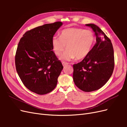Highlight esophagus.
Wrapping results in <instances>:
<instances>
[{
    "instance_id": "obj_1",
    "label": "esophagus",
    "mask_w": 127,
    "mask_h": 127,
    "mask_svg": "<svg viewBox=\"0 0 127 127\" xmlns=\"http://www.w3.org/2000/svg\"><path fill=\"white\" fill-rule=\"evenodd\" d=\"M63 66L64 67H65V66H67V65L68 64V63H65V62H63Z\"/></svg>"
}]
</instances>
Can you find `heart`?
<instances>
[{"label": "heart", "mask_w": 127, "mask_h": 127, "mask_svg": "<svg viewBox=\"0 0 127 127\" xmlns=\"http://www.w3.org/2000/svg\"><path fill=\"white\" fill-rule=\"evenodd\" d=\"M94 39V33L90 30L69 28L62 31L60 37H53L52 45L57 56L61 54L66 46L67 50L61 56V59L70 60L76 58L80 60L89 54Z\"/></svg>", "instance_id": "obj_1"}]
</instances>
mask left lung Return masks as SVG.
Wrapping results in <instances>:
<instances>
[{"label": "left lung", "mask_w": 127, "mask_h": 127, "mask_svg": "<svg viewBox=\"0 0 127 127\" xmlns=\"http://www.w3.org/2000/svg\"><path fill=\"white\" fill-rule=\"evenodd\" d=\"M95 32L96 42L81 62L73 65V79L76 86L90 92L104 86L112 75L114 67V51L109 38L94 24H86Z\"/></svg>", "instance_id": "1"}]
</instances>
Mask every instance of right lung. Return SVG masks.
<instances>
[{
	"label": "right lung",
	"instance_id": "right-lung-1",
	"mask_svg": "<svg viewBox=\"0 0 127 127\" xmlns=\"http://www.w3.org/2000/svg\"><path fill=\"white\" fill-rule=\"evenodd\" d=\"M61 22L46 24L27 31L19 42L15 55L17 74L24 86L44 95L55 89L63 66L53 51V35Z\"/></svg>",
	"mask_w": 127,
	"mask_h": 127
}]
</instances>
